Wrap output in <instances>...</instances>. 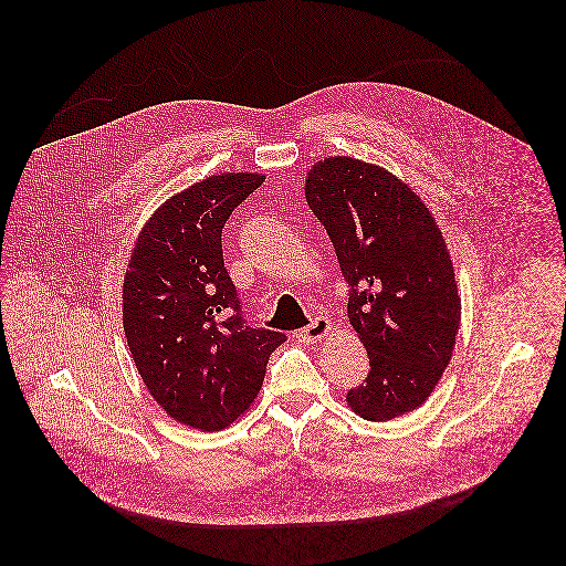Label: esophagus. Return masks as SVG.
Here are the masks:
<instances>
[{
    "label": "esophagus",
    "instance_id": "obj_1",
    "mask_svg": "<svg viewBox=\"0 0 566 566\" xmlns=\"http://www.w3.org/2000/svg\"><path fill=\"white\" fill-rule=\"evenodd\" d=\"M331 333V323L326 318H314L312 324H307L305 328H301L296 333V337L301 342H307V344H314V342H323L324 337Z\"/></svg>",
    "mask_w": 566,
    "mask_h": 566
}]
</instances>
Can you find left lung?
<instances>
[{
	"instance_id": "1",
	"label": "left lung",
	"mask_w": 566,
	"mask_h": 566,
	"mask_svg": "<svg viewBox=\"0 0 566 566\" xmlns=\"http://www.w3.org/2000/svg\"><path fill=\"white\" fill-rule=\"evenodd\" d=\"M305 198L350 285L348 321L370 359L346 403L375 422L418 409L451 361L462 321L436 218L392 171L353 157L316 163Z\"/></svg>"
}]
</instances>
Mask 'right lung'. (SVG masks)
Segmentation results:
<instances>
[{"instance_id": "1", "label": "right lung", "mask_w": 566, "mask_h": 566, "mask_svg": "<svg viewBox=\"0 0 566 566\" xmlns=\"http://www.w3.org/2000/svg\"><path fill=\"white\" fill-rule=\"evenodd\" d=\"M265 176L220 174L167 198L144 224L124 276V333L153 399L176 422L220 431L263 386L287 339L252 328L224 268L222 229Z\"/></svg>"}]
</instances>
